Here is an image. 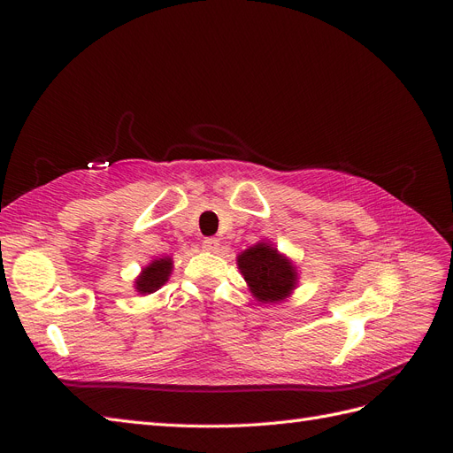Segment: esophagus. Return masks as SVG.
Here are the masks:
<instances>
[{
    "label": "esophagus",
    "mask_w": 453,
    "mask_h": 453,
    "mask_svg": "<svg viewBox=\"0 0 453 453\" xmlns=\"http://www.w3.org/2000/svg\"><path fill=\"white\" fill-rule=\"evenodd\" d=\"M219 240L217 238H205L203 242H202V248H203V251H210V253H215L217 250H219Z\"/></svg>",
    "instance_id": "obj_1"
}]
</instances>
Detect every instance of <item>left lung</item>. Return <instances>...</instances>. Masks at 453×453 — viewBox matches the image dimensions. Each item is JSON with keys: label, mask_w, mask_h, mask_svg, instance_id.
Segmentation results:
<instances>
[{"label": "left lung", "mask_w": 453, "mask_h": 453, "mask_svg": "<svg viewBox=\"0 0 453 453\" xmlns=\"http://www.w3.org/2000/svg\"><path fill=\"white\" fill-rule=\"evenodd\" d=\"M238 268L251 295L263 304H278L293 293L298 273L293 263L268 242H258L238 255Z\"/></svg>", "instance_id": "8db88e82"}]
</instances>
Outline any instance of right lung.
<instances>
[{"label": "right lung", "mask_w": 453, "mask_h": 453, "mask_svg": "<svg viewBox=\"0 0 453 453\" xmlns=\"http://www.w3.org/2000/svg\"><path fill=\"white\" fill-rule=\"evenodd\" d=\"M172 268H173V260L170 257L155 258L153 263L142 270L138 280H135V291L142 295H150L158 291L160 287L170 280Z\"/></svg>", "instance_id": "obj_1"}]
</instances>
